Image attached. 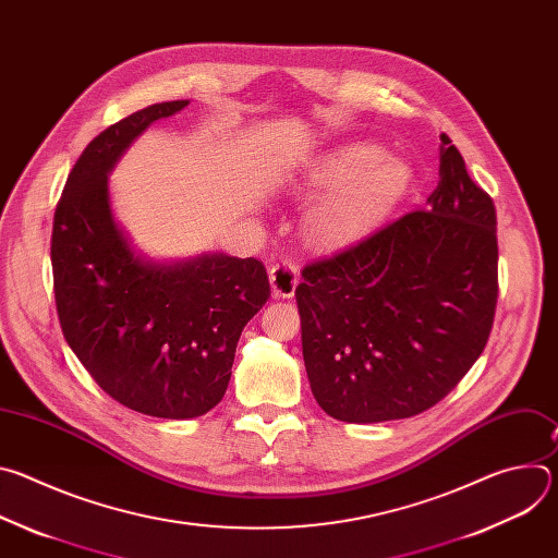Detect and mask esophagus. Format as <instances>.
<instances>
[{
    "label": "esophagus",
    "instance_id": "esophagus-1",
    "mask_svg": "<svg viewBox=\"0 0 558 558\" xmlns=\"http://www.w3.org/2000/svg\"><path fill=\"white\" fill-rule=\"evenodd\" d=\"M269 280H271V291L276 298H291L295 293V287L300 282V276H298V269L282 260V263H276L269 271Z\"/></svg>",
    "mask_w": 558,
    "mask_h": 558
}]
</instances>
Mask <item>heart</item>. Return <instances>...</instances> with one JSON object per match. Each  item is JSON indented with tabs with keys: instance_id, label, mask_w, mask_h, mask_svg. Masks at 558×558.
I'll return each instance as SVG.
<instances>
[{
	"instance_id": "1",
	"label": "heart",
	"mask_w": 558,
	"mask_h": 558,
	"mask_svg": "<svg viewBox=\"0 0 558 558\" xmlns=\"http://www.w3.org/2000/svg\"><path fill=\"white\" fill-rule=\"evenodd\" d=\"M413 170L375 143H347L304 170L302 187L329 190L308 211L306 227L315 241L349 243L379 225L404 201Z\"/></svg>"
}]
</instances>
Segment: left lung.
<instances>
[{
    "label": "left lung",
    "instance_id": "8db88e82",
    "mask_svg": "<svg viewBox=\"0 0 558 558\" xmlns=\"http://www.w3.org/2000/svg\"><path fill=\"white\" fill-rule=\"evenodd\" d=\"M497 211L441 134L426 209L302 269V355L320 409L340 422L433 409L486 349L499 295Z\"/></svg>",
    "mask_w": 558,
    "mask_h": 558
}]
</instances>
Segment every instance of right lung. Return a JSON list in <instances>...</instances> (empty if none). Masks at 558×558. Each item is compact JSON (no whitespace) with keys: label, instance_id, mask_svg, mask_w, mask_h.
<instances>
[{"label":"right lung","instance_id":"right-lung-1","mask_svg":"<svg viewBox=\"0 0 558 558\" xmlns=\"http://www.w3.org/2000/svg\"><path fill=\"white\" fill-rule=\"evenodd\" d=\"M187 104L147 106L88 143L57 203L50 245L68 347L112 400L163 420L198 417L222 400L235 344L271 295L256 258L154 263L114 220L108 174L119 156Z\"/></svg>","mask_w":558,"mask_h":558}]
</instances>
